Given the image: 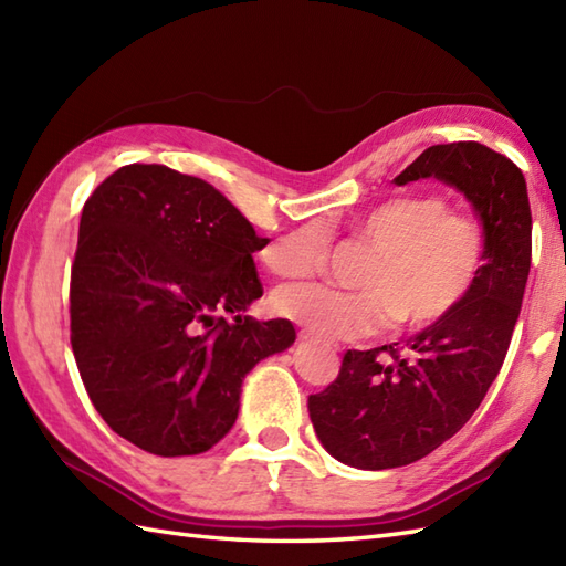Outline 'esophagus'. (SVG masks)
<instances>
[{
    "mask_svg": "<svg viewBox=\"0 0 566 566\" xmlns=\"http://www.w3.org/2000/svg\"><path fill=\"white\" fill-rule=\"evenodd\" d=\"M298 340H316V343H321V338H318V335H314V333H311V331H298Z\"/></svg>",
    "mask_w": 566,
    "mask_h": 566,
    "instance_id": "1",
    "label": "esophagus"
}]
</instances>
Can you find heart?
<instances>
[{
	"label": "heart",
	"mask_w": 566,
	"mask_h": 566,
	"mask_svg": "<svg viewBox=\"0 0 566 566\" xmlns=\"http://www.w3.org/2000/svg\"><path fill=\"white\" fill-rule=\"evenodd\" d=\"M350 228L375 250L357 276L363 290L284 284L272 296L276 314L338 340L379 333L394 321L426 331L454 316L484 272V223L474 213L450 209L438 191L384 199L355 216ZM328 243L326 228L308 221L264 248L262 260L280 276H306L323 268Z\"/></svg>",
	"instance_id": "b5f03b06"
}]
</instances>
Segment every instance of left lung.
I'll use <instances>...</instances> for the list:
<instances>
[{"instance_id": "obj_1", "label": "left lung", "mask_w": 566, "mask_h": 566, "mask_svg": "<svg viewBox=\"0 0 566 566\" xmlns=\"http://www.w3.org/2000/svg\"><path fill=\"white\" fill-rule=\"evenodd\" d=\"M438 177L464 191L486 231L476 290L454 316L406 340L347 350L338 377L308 396V416L335 460L357 469L411 464L452 438L484 401L506 359L533 255L521 167L476 140L430 146L394 179Z\"/></svg>"}]
</instances>
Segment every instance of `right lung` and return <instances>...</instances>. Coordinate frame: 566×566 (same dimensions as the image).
I'll use <instances>...</instances> for the list:
<instances>
[{"mask_svg": "<svg viewBox=\"0 0 566 566\" xmlns=\"http://www.w3.org/2000/svg\"><path fill=\"white\" fill-rule=\"evenodd\" d=\"M268 238L219 189L165 165H126L84 201L70 274V343L99 416L160 457L211 450L240 384L296 338L290 321L240 316L262 296ZM238 313L233 324L218 314Z\"/></svg>", "mask_w": 566, "mask_h": 566, "instance_id": "right-lung-1", "label": "right lung"}]
</instances>
